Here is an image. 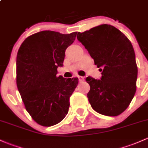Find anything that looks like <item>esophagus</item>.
Instances as JSON below:
<instances>
[{
	"label": "esophagus",
	"mask_w": 148,
	"mask_h": 148,
	"mask_svg": "<svg viewBox=\"0 0 148 148\" xmlns=\"http://www.w3.org/2000/svg\"><path fill=\"white\" fill-rule=\"evenodd\" d=\"M78 79L80 82H82V81L85 80V77H82V76H78Z\"/></svg>",
	"instance_id": "1"
}]
</instances>
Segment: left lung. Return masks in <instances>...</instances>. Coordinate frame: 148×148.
I'll use <instances>...</instances> for the list:
<instances>
[{"label":"left lung","instance_id":"obj_1","mask_svg":"<svg viewBox=\"0 0 148 148\" xmlns=\"http://www.w3.org/2000/svg\"><path fill=\"white\" fill-rule=\"evenodd\" d=\"M77 39L102 71L100 80L86 78L92 107L102 115H119L129 106L136 91L138 68L131 42L120 30L106 24L78 32Z\"/></svg>","mask_w":148,"mask_h":148}]
</instances>
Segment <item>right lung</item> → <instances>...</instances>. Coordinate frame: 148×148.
<instances>
[{
    "instance_id": "obj_1",
    "label": "right lung",
    "mask_w": 148,
    "mask_h": 148,
    "mask_svg": "<svg viewBox=\"0 0 148 148\" xmlns=\"http://www.w3.org/2000/svg\"><path fill=\"white\" fill-rule=\"evenodd\" d=\"M76 35L39 32L27 38L17 52V88L26 110L43 126L57 124L68 112L78 78L58 77L57 68L63 66L65 51Z\"/></svg>"
}]
</instances>
